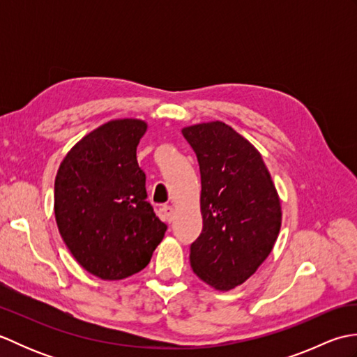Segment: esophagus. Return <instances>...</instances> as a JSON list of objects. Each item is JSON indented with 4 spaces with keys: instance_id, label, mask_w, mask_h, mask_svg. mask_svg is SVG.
I'll return each instance as SVG.
<instances>
[{
    "instance_id": "1",
    "label": "esophagus",
    "mask_w": 357,
    "mask_h": 357,
    "mask_svg": "<svg viewBox=\"0 0 357 357\" xmlns=\"http://www.w3.org/2000/svg\"><path fill=\"white\" fill-rule=\"evenodd\" d=\"M161 211H162V215H164V219H165V221H167V222H172L173 213H174L173 207H172V206H162Z\"/></svg>"
}]
</instances>
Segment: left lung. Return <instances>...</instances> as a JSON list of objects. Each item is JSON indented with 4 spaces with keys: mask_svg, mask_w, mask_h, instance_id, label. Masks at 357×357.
Listing matches in <instances>:
<instances>
[{
    "mask_svg": "<svg viewBox=\"0 0 357 357\" xmlns=\"http://www.w3.org/2000/svg\"><path fill=\"white\" fill-rule=\"evenodd\" d=\"M201 172L202 231L190 245L195 275L216 290L241 285L267 259L280 202L262 156L224 123L183 128Z\"/></svg>",
    "mask_w": 357,
    "mask_h": 357,
    "instance_id": "8db88e82",
    "label": "left lung"
}]
</instances>
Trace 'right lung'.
<instances>
[{"label": "right lung", "instance_id": "obj_1", "mask_svg": "<svg viewBox=\"0 0 357 357\" xmlns=\"http://www.w3.org/2000/svg\"><path fill=\"white\" fill-rule=\"evenodd\" d=\"M146 130L139 119L110 121L84 136L56 173L59 233L81 267L105 280L146 268L167 230L136 161Z\"/></svg>", "mask_w": 357, "mask_h": 357}]
</instances>
